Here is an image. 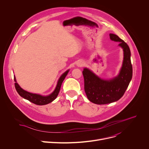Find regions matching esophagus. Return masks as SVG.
<instances>
[{
    "label": "esophagus",
    "instance_id": "esophagus-1",
    "mask_svg": "<svg viewBox=\"0 0 149 149\" xmlns=\"http://www.w3.org/2000/svg\"><path fill=\"white\" fill-rule=\"evenodd\" d=\"M76 65L78 67H81L83 65V62L82 61H77Z\"/></svg>",
    "mask_w": 149,
    "mask_h": 149
}]
</instances>
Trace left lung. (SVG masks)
<instances>
[{"instance_id": "obj_1", "label": "left lung", "mask_w": 149, "mask_h": 149, "mask_svg": "<svg viewBox=\"0 0 149 149\" xmlns=\"http://www.w3.org/2000/svg\"><path fill=\"white\" fill-rule=\"evenodd\" d=\"M111 40L118 42L123 50L122 67L118 74L109 79L100 78L87 68H84V90L88 99L96 104H106L118 101L124 95L133 75L131 52L125 42L117 35L110 33Z\"/></svg>"}]
</instances>
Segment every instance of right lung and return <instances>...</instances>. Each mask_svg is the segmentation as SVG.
<instances>
[{"mask_svg": "<svg viewBox=\"0 0 149 149\" xmlns=\"http://www.w3.org/2000/svg\"><path fill=\"white\" fill-rule=\"evenodd\" d=\"M69 71H70V70H68L61 75V77H59L57 82L56 86L54 91L48 95H42L38 94H33L24 90V89L21 88L19 85L17 83L16 77L15 76H14V80L15 81V88L17 93L19 94V95H20L24 98L32 102V103L35 104L36 105H46L52 102L57 97L61 89L62 83L63 81L64 80L65 78L67 75Z\"/></svg>", "mask_w": 149, "mask_h": 149, "instance_id": "add662e5", "label": "right lung"}]
</instances>
